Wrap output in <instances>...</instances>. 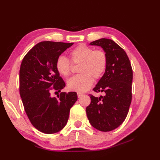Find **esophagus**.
Masks as SVG:
<instances>
[{
    "label": "esophagus",
    "instance_id": "1",
    "mask_svg": "<svg viewBox=\"0 0 160 160\" xmlns=\"http://www.w3.org/2000/svg\"><path fill=\"white\" fill-rule=\"evenodd\" d=\"M83 95V94L82 93H77V97H78V98H81V97Z\"/></svg>",
    "mask_w": 160,
    "mask_h": 160
}]
</instances>
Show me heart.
I'll list each match as a JSON object with an SVG mask.
<instances>
[{"instance_id":"1","label":"heart","mask_w":160,"mask_h":160,"mask_svg":"<svg viewBox=\"0 0 160 160\" xmlns=\"http://www.w3.org/2000/svg\"><path fill=\"white\" fill-rule=\"evenodd\" d=\"M72 64L80 65V74L71 78L67 82V88L71 91L83 93L93 83V81L103 76L108 65L105 52L101 50H94L85 44H80L72 49L69 54ZM55 67L59 73L64 77L71 74L72 65L64 56L57 57Z\"/></svg>"}]
</instances>
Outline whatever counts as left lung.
<instances>
[{"instance_id": "8db88e82", "label": "left lung", "mask_w": 160, "mask_h": 160, "mask_svg": "<svg viewBox=\"0 0 160 160\" xmlns=\"http://www.w3.org/2000/svg\"><path fill=\"white\" fill-rule=\"evenodd\" d=\"M99 46L108 58L107 68L93 91L105 96L90 95L91 103L86 113L91 125L101 132H110L126 118L132 102L133 71L126 52L113 40L100 38L90 42Z\"/></svg>"}]
</instances>
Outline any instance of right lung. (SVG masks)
Here are the masks:
<instances>
[{
    "label": "right lung",
    "mask_w": 160,
    "mask_h": 160,
    "mask_svg": "<svg viewBox=\"0 0 160 160\" xmlns=\"http://www.w3.org/2000/svg\"><path fill=\"white\" fill-rule=\"evenodd\" d=\"M72 45L73 42H38L21 62L19 91L24 108L33 126L44 133L59 132L65 126L70 109L77 100L75 92H61L58 98L51 96V91L61 92L65 87L55 62Z\"/></svg>",
    "instance_id": "obj_1"
}]
</instances>
